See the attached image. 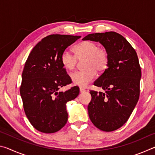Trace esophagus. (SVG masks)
Wrapping results in <instances>:
<instances>
[{"instance_id":"1","label":"esophagus","mask_w":155,"mask_h":155,"mask_svg":"<svg viewBox=\"0 0 155 155\" xmlns=\"http://www.w3.org/2000/svg\"><path fill=\"white\" fill-rule=\"evenodd\" d=\"M85 91H86L85 89H84V88H83V87H80V92H81V93L85 92Z\"/></svg>"}]
</instances>
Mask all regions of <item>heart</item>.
<instances>
[{"label":"heart","mask_w":155,"mask_h":155,"mask_svg":"<svg viewBox=\"0 0 155 155\" xmlns=\"http://www.w3.org/2000/svg\"><path fill=\"white\" fill-rule=\"evenodd\" d=\"M74 54L64 51L61 55V61L65 69L72 70L77 66L78 61H83L85 70L75 71L71 74L74 84L85 87L96 77V72L102 73L108 67L109 56L108 51L103 46H99L92 41H83L73 48Z\"/></svg>","instance_id":"heart-1"}]
</instances>
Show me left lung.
I'll list each match as a JSON object with an SVG mask.
<instances>
[{
	"instance_id": "obj_1",
	"label": "left lung",
	"mask_w": 155,
	"mask_h": 155,
	"mask_svg": "<svg viewBox=\"0 0 155 155\" xmlns=\"http://www.w3.org/2000/svg\"><path fill=\"white\" fill-rule=\"evenodd\" d=\"M83 40L99 41L108 51V67L94 83L105 91L90 90L87 109L95 127L114 131L127 122L140 98L141 72L137 52L124 37L114 31L89 34Z\"/></svg>"
}]
</instances>
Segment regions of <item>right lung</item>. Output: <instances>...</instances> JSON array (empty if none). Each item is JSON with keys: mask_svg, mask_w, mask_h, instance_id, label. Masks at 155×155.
Here are the masks:
<instances>
[{"mask_svg": "<svg viewBox=\"0 0 155 155\" xmlns=\"http://www.w3.org/2000/svg\"><path fill=\"white\" fill-rule=\"evenodd\" d=\"M81 36L53 34L36 44L26 61L20 87L23 107L33 127L44 133L59 130L68 121L66 103L79 94V87L59 91L72 83L61 55Z\"/></svg>", "mask_w": 155, "mask_h": 155, "instance_id": "obj_1", "label": "right lung"}]
</instances>
